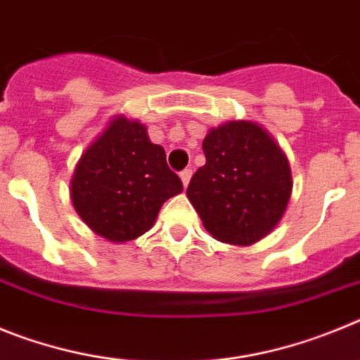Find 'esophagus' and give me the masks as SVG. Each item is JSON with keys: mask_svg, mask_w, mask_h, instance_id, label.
<instances>
[{"mask_svg": "<svg viewBox=\"0 0 360 360\" xmlns=\"http://www.w3.org/2000/svg\"><path fill=\"white\" fill-rule=\"evenodd\" d=\"M191 176H193V169H184L182 173H180V178H182V184H184V187H187V186H189V182H191Z\"/></svg>", "mask_w": 360, "mask_h": 360, "instance_id": "1", "label": "esophagus"}]
</instances>
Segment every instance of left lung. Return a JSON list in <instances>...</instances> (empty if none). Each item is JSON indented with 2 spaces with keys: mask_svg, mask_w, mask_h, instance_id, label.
<instances>
[{
  "mask_svg": "<svg viewBox=\"0 0 360 360\" xmlns=\"http://www.w3.org/2000/svg\"><path fill=\"white\" fill-rule=\"evenodd\" d=\"M205 165L187 187L203 227L218 241L252 245L285 214L292 193L287 157L257 124L234 120L203 139Z\"/></svg>",
  "mask_w": 360,
  "mask_h": 360,
  "instance_id": "obj_1",
  "label": "left lung"
}]
</instances>
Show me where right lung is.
Here are the masks:
<instances>
[{
	"instance_id": "obj_1",
	"label": "right lung",
	"mask_w": 360,
	"mask_h": 360,
	"mask_svg": "<svg viewBox=\"0 0 360 360\" xmlns=\"http://www.w3.org/2000/svg\"><path fill=\"white\" fill-rule=\"evenodd\" d=\"M162 146L139 120L115 117L75 165L70 196L95 234L115 243L148 232L165 200L182 193Z\"/></svg>"
}]
</instances>
